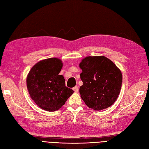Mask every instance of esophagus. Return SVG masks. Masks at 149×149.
I'll list each match as a JSON object with an SVG mask.
<instances>
[{"label": "esophagus", "mask_w": 149, "mask_h": 149, "mask_svg": "<svg viewBox=\"0 0 149 149\" xmlns=\"http://www.w3.org/2000/svg\"><path fill=\"white\" fill-rule=\"evenodd\" d=\"M73 90H74V91L76 92V93L78 92V91H79V88H78V86H76L75 87H74V88H73Z\"/></svg>", "instance_id": "obj_1"}]
</instances>
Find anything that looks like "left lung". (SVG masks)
Segmentation results:
<instances>
[{
    "label": "left lung",
    "mask_w": 149,
    "mask_h": 149,
    "mask_svg": "<svg viewBox=\"0 0 149 149\" xmlns=\"http://www.w3.org/2000/svg\"><path fill=\"white\" fill-rule=\"evenodd\" d=\"M83 84L79 88L82 100L89 108L100 111L110 107L120 91L123 76L113 62L103 56H88L79 64Z\"/></svg>",
    "instance_id": "1"
}]
</instances>
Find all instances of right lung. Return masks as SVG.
<instances>
[{"mask_svg": "<svg viewBox=\"0 0 149 149\" xmlns=\"http://www.w3.org/2000/svg\"><path fill=\"white\" fill-rule=\"evenodd\" d=\"M62 66L60 59L48 58L35 65L26 78L31 99L44 110H58L74 92L66 86L64 77L59 74Z\"/></svg>", "mask_w": 149, "mask_h": 149, "instance_id": "add662e5", "label": "right lung"}]
</instances>
